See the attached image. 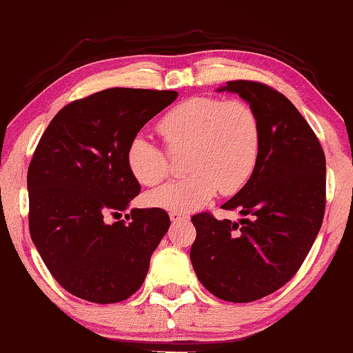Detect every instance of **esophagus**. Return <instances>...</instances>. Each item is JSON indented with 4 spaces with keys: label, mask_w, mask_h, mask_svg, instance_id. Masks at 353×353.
Listing matches in <instances>:
<instances>
[{
    "label": "esophagus",
    "mask_w": 353,
    "mask_h": 353,
    "mask_svg": "<svg viewBox=\"0 0 353 353\" xmlns=\"http://www.w3.org/2000/svg\"><path fill=\"white\" fill-rule=\"evenodd\" d=\"M169 216H170V221H172V223H181V221L189 220V216L186 213H170Z\"/></svg>",
    "instance_id": "1"
}]
</instances>
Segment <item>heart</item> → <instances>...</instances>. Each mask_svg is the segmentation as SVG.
I'll return each mask as SVG.
<instances>
[{
  "label": "heart",
  "mask_w": 353,
  "mask_h": 353,
  "mask_svg": "<svg viewBox=\"0 0 353 353\" xmlns=\"http://www.w3.org/2000/svg\"><path fill=\"white\" fill-rule=\"evenodd\" d=\"M157 132L172 150L188 148L186 169L191 172L147 196L152 206L170 213L198 210L218 189L223 194L240 191L261 157V120L242 99L189 98L162 114ZM127 164L143 186H157L170 172L165 152L143 135L130 140Z\"/></svg>",
  "instance_id": "1"
}]
</instances>
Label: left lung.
<instances>
[{
  "instance_id": "1",
  "label": "left lung",
  "mask_w": 353,
  "mask_h": 353,
  "mask_svg": "<svg viewBox=\"0 0 353 353\" xmlns=\"http://www.w3.org/2000/svg\"><path fill=\"white\" fill-rule=\"evenodd\" d=\"M225 89L259 114L261 157L248 183L221 206L239 210L242 220L206 211L191 218V262L211 294L250 303L292 279L311 250L323 223L326 162L318 137L284 94L257 81H228Z\"/></svg>"
}]
</instances>
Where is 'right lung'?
I'll list each match as a JSON object with an SVG mask.
<instances>
[{
    "label": "right lung",
    "mask_w": 353,
    "mask_h": 353,
    "mask_svg": "<svg viewBox=\"0 0 353 353\" xmlns=\"http://www.w3.org/2000/svg\"><path fill=\"white\" fill-rule=\"evenodd\" d=\"M176 91L111 88L64 106L28 165L30 236L65 291L98 304L128 299L145 281L152 252L169 230L161 208L111 224L139 196L127 147Z\"/></svg>",
    "instance_id": "1"
}]
</instances>
